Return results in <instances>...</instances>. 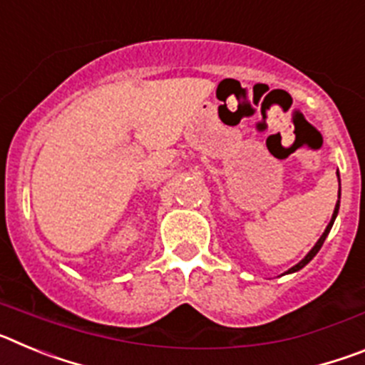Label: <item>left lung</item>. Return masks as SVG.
<instances>
[{
	"mask_svg": "<svg viewBox=\"0 0 365 365\" xmlns=\"http://www.w3.org/2000/svg\"><path fill=\"white\" fill-rule=\"evenodd\" d=\"M338 180H340V177H338ZM338 193H340V192H338ZM338 197H340V195H338ZM338 208H340V201H338V202H336V206H334V214H333V219H331V222H329V225H327V228H325V232H324V234H322V237H320V240H318V243H316V245H314V247H312V250H311V252H309V254H307V256L303 257V259H302V261H299L298 265H294V267H292V269H291V270H289V272H296V270L303 269V267L307 265L309 261H311V259H312V257H314V256H316V254H318V250H320V248H322V245H324L325 237H327L329 230H331V227H333V222H334V219H336V214H338Z\"/></svg>",
	"mask_w": 365,
	"mask_h": 365,
	"instance_id": "8db88e82",
	"label": "left lung"
}]
</instances>
